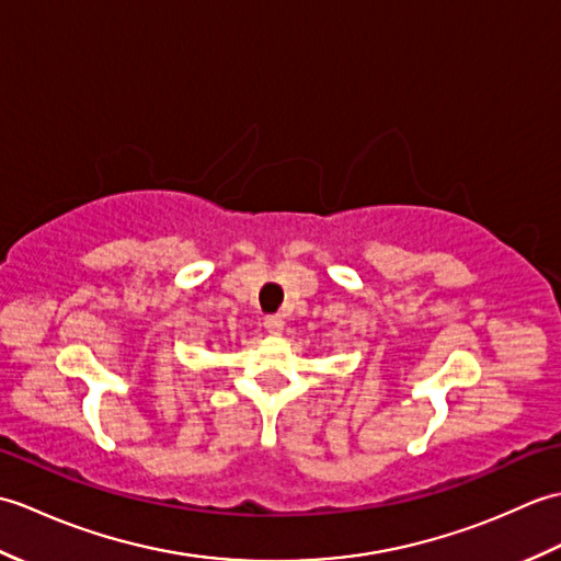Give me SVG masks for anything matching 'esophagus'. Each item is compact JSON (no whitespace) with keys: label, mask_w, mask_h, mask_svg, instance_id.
Listing matches in <instances>:
<instances>
[{"label":"esophagus","mask_w":561,"mask_h":561,"mask_svg":"<svg viewBox=\"0 0 561 561\" xmlns=\"http://www.w3.org/2000/svg\"><path fill=\"white\" fill-rule=\"evenodd\" d=\"M265 330L270 332V335H282V330H284V318L282 316H267L265 318Z\"/></svg>","instance_id":"esophagus-1"}]
</instances>
